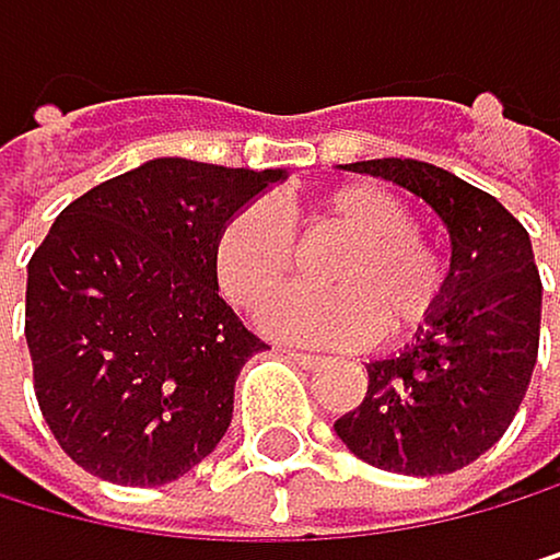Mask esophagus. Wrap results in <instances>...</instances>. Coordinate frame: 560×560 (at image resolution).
Wrapping results in <instances>:
<instances>
[{
  "label": "esophagus",
  "mask_w": 560,
  "mask_h": 560,
  "mask_svg": "<svg viewBox=\"0 0 560 560\" xmlns=\"http://www.w3.org/2000/svg\"><path fill=\"white\" fill-rule=\"evenodd\" d=\"M287 358H294L298 364L304 368H318V364H326L323 353H312V350H298V347H287Z\"/></svg>",
  "instance_id": "34e87169"
}]
</instances>
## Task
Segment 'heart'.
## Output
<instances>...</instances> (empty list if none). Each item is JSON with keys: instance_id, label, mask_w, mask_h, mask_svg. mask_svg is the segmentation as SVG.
<instances>
[{"instance_id": "heart-1", "label": "heart", "mask_w": 560, "mask_h": 560, "mask_svg": "<svg viewBox=\"0 0 560 560\" xmlns=\"http://www.w3.org/2000/svg\"><path fill=\"white\" fill-rule=\"evenodd\" d=\"M308 234L343 237L323 266L329 291L283 294L262 312V326L291 340L361 343L375 329L385 340L421 329L448 298L445 252L417 231L407 199L378 182L329 188L304 217ZM298 245L269 202H248L224 220L213 242V273L224 298L245 312L294 280Z\"/></svg>"}]
</instances>
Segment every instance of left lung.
Listing matches in <instances>:
<instances>
[{"label": "left lung", "instance_id": "left-lung-1", "mask_svg": "<svg viewBox=\"0 0 560 560\" xmlns=\"http://www.w3.org/2000/svg\"><path fill=\"white\" fill-rule=\"evenodd\" d=\"M350 171L410 188L452 234L448 298L399 358L368 364V393L336 434L378 470L434 477L470 466L509 431L540 347V273L526 228L483 188L410 158Z\"/></svg>", "mask_w": 560, "mask_h": 560}]
</instances>
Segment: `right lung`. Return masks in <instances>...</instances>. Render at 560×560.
<instances>
[{
  "mask_svg": "<svg viewBox=\"0 0 560 560\" xmlns=\"http://www.w3.org/2000/svg\"><path fill=\"white\" fill-rule=\"evenodd\" d=\"M280 178L161 158L72 199L34 248V396L86 474L158 488L224 439L234 378L266 343L220 298L213 242Z\"/></svg>",
  "mask_w": 560,
  "mask_h": 560,
  "instance_id": "obj_1",
  "label": "right lung"
}]
</instances>
